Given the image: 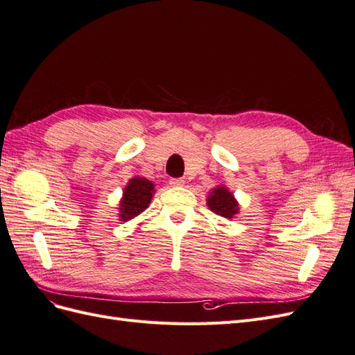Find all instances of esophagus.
Masks as SVG:
<instances>
[{"label": "esophagus", "instance_id": "34e87169", "mask_svg": "<svg viewBox=\"0 0 355 355\" xmlns=\"http://www.w3.org/2000/svg\"><path fill=\"white\" fill-rule=\"evenodd\" d=\"M168 184L171 187H184L185 185V180L182 179V178H173V179L168 180Z\"/></svg>", "mask_w": 355, "mask_h": 355}]
</instances>
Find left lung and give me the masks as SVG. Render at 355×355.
Instances as JSON below:
<instances>
[{"mask_svg": "<svg viewBox=\"0 0 355 355\" xmlns=\"http://www.w3.org/2000/svg\"><path fill=\"white\" fill-rule=\"evenodd\" d=\"M207 204L213 213H216L219 216L227 219H232L239 211L237 201L234 200L231 192L223 187L213 189L207 200Z\"/></svg>", "mask_w": 355, "mask_h": 355, "instance_id": "8db88e82", "label": "left lung"}]
</instances>
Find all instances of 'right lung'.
I'll list each match as a JSON object with an SVG mask.
<instances>
[{
	"instance_id": "1",
	"label": "right lung",
	"mask_w": 355,
	"mask_h": 355,
	"mask_svg": "<svg viewBox=\"0 0 355 355\" xmlns=\"http://www.w3.org/2000/svg\"><path fill=\"white\" fill-rule=\"evenodd\" d=\"M154 184L145 178H135L128 182L124 189V198L121 200V220H130L139 213H142L151 202Z\"/></svg>"
}]
</instances>
